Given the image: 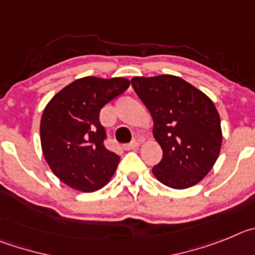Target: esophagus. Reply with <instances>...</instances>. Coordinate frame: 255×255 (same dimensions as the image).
<instances>
[{
	"mask_svg": "<svg viewBox=\"0 0 255 255\" xmlns=\"http://www.w3.org/2000/svg\"><path fill=\"white\" fill-rule=\"evenodd\" d=\"M137 147H138V142L137 141H133V142H130V143L125 144V150H127V151L136 150Z\"/></svg>",
	"mask_w": 255,
	"mask_h": 255,
	"instance_id": "esophagus-1",
	"label": "esophagus"
}]
</instances>
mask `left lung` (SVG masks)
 Returning a JSON list of instances; mask_svg holds the SVG:
<instances>
[{
	"label": "left lung",
	"instance_id": "8db88e82",
	"mask_svg": "<svg viewBox=\"0 0 255 255\" xmlns=\"http://www.w3.org/2000/svg\"><path fill=\"white\" fill-rule=\"evenodd\" d=\"M130 82L152 117L153 137L162 148L161 161L152 169L155 178L174 189L196 185L221 151V121L213 102L173 75L133 77Z\"/></svg>",
	"mask_w": 255,
	"mask_h": 255
}]
</instances>
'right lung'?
<instances>
[{
  "label": "right lung",
  "instance_id": "right-lung-1",
  "mask_svg": "<svg viewBox=\"0 0 255 255\" xmlns=\"http://www.w3.org/2000/svg\"><path fill=\"white\" fill-rule=\"evenodd\" d=\"M129 85L125 77H82L45 107L40 119L43 155L54 175L72 189L95 192L116 173L119 156L104 146L107 134L99 114Z\"/></svg>",
  "mask_w": 255,
  "mask_h": 255
}]
</instances>
